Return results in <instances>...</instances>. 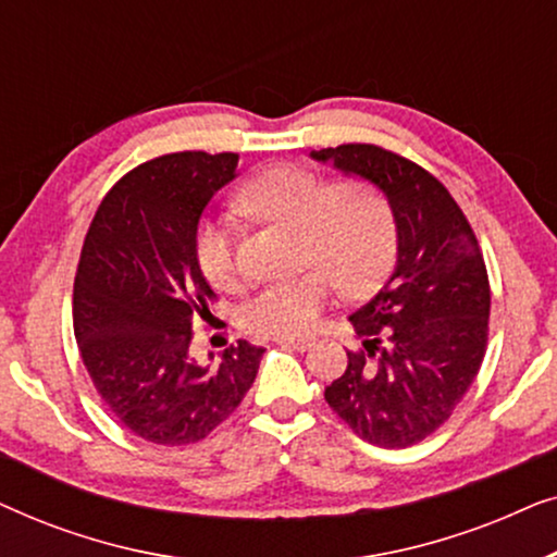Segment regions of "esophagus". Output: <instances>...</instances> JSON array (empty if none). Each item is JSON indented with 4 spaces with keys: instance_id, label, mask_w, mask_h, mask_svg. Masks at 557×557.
I'll return each instance as SVG.
<instances>
[{
    "instance_id": "obj_1",
    "label": "esophagus",
    "mask_w": 557,
    "mask_h": 557,
    "mask_svg": "<svg viewBox=\"0 0 557 557\" xmlns=\"http://www.w3.org/2000/svg\"><path fill=\"white\" fill-rule=\"evenodd\" d=\"M278 345H284V347H294V349H309L311 345H314V339L311 337H281V339H276Z\"/></svg>"
}]
</instances>
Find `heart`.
I'll list each match as a JSON object with an SVG mask.
<instances>
[{"mask_svg":"<svg viewBox=\"0 0 557 557\" xmlns=\"http://www.w3.org/2000/svg\"><path fill=\"white\" fill-rule=\"evenodd\" d=\"M240 208L299 233V256L319 271L278 281L243 304L240 322L263 337H296L314 326L331 276L339 292L360 296L380 284L395 253V220L385 195L364 180L326 187L319 174L294 164L265 166L240 189ZM195 258L212 286L235 281V240L225 220H205ZM327 275L324 277L323 273Z\"/></svg>","mask_w":557,"mask_h":557,"instance_id":"obj_1","label":"heart"}]
</instances>
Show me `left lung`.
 <instances>
[{
    "label": "left lung",
    "instance_id": "left-lung-1",
    "mask_svg": "<svg viewBox=\"0 0 557 557\" xmlns=\"http://www.w3.org/2000/svg\"><path fill=\"white\" fill-rule=\"evenodd\" d=\"M309 157L375 185L393 210L395 269L349 314L362 349L347 352L324 398L368 444L406 448L448 421L482 368L492 304L482 250L448 189L410 159L372 144Z\"/></svg>",
    "mask_w": 557,
    "mask_h": 557
}]
</instances>
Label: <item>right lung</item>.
<instances>
[{
    "mask_svg": "<svg viewBox=\"0 0 557 557\" xmlns=\"http://www.w3.org/2000/svg\"><path fill=\"white\" fill-rule=\"evenodd\" d=\"M238 177V154L177 151L124 174L98 205L73 288V330L90 380L128 431L195 444L225 421L265 349L238 342L208 362L193 326L212 288L195 258L200 218Z\"/></svg>",
    "mask_w": 557,
    "mask_h": 557,
    "instance_id": "1",
    "label": "right lung"
}]
</instances>
